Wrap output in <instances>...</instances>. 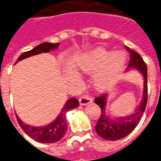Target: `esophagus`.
<instances>
[{"mask_svg":"<svg viewBox=\"0 0 161 161\" xmlns=\"http://www.w3.org/2000/svg\"><path fill=\"white\" fill-rule=\"evenodd\" d=\"M92 101H93V99L90 96H84L79 99V103L81 105H87L92 103Z\"/></svg>","mask_w":161,"mask_h":161,"instance_id":"1","label":"esophagus"}]
</instances>
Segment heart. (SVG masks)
<instances>
[{"instance_id": "heart-1", "label": "heart", "mask_w": 161, "mask_h": 161, "mask_svg": "<svg viewBox=\"0 0 161 161\" xmlns=\"http://www.w3.org/2000/svg\"><path fill=\"white\" fill-rule=\"evenodd\" d=\"M126 58L123 52L115 53L98 47L84 57L80 67L86 72L101 69L95 76V84L99 88H105L115 80L124 66Z\"/></svg>"}]
</instances>
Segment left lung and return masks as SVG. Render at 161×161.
Listing matches in <instances>:
<instances>
[{
  "label": "left lung",
  "mask_w": 161,
  "mask_h": 161,
  "mask_svg": "<svg viewBox=\"0 0 161 161\" xmlns=\"http://www.w3.org/2000/svg\"><path fill=\"white\" fill-rule=\"evenodd\" d=\"M130 53V60L127 70L135 68L139 70L144 77V91L142 101L134 114L123 117L110 118L105 114V107L107 103V93L95 98V103L101 108V115L96 125V131L102 138L108 141H116L126 137L131 133L138 125L142 118L143 112L145 111L147 103V64L142 56L135 51L127 47Z\"/></svg>",
  "instance_id": "left-lung-1"
}]
</instances>
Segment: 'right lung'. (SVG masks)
Listing matches in <instances>:
<instances>
[{"instance_id":"obj_1","label":"right lung","mask_w":161,"mask_h":161,"mask_svg":"<svg viewBox=\"0 0 161 161\" xmlns=\"http://www.w3.org/2000/svg\"><path fill=\"white\" fill-rule=\"evenodd\" d=\"M59 45V43L53 44V43L48 42L40 44L35 48L30 50L28 52L23 53L18 58L16 63L33 55H37V54L43 53H49L50 51L57 49ZM78 105H79V102L77 98H70L69 100H67L66 103L62 108V111L60 112L59 115L52 123H49L46 126H42V127H33L31 125L26 124L19 118V116H17V115H16V118L24 132L27 135H29L31 138H33L34 141L41 142V143H53V142L59 141L61 138H63L64 135L66 133L67 121L65 117L66 113L72 108H77Z\"/></svg>"}]
</instances>
